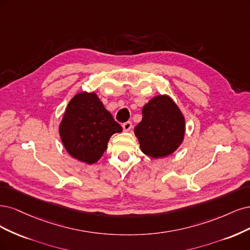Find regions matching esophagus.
I'll return each instance as SVG.
<instances>
[{"label": "esophagus", "instance_id": "1", "mask_svg": "<svg viewBox=\"0 0 250 250\" xmlns=\"http://www.w3.org/2000/svg\"><path fill=\"white\" fill-rule=\"evenodd\" d=\"M132 127H133L132 122H126V123H125V124L123 125V128H124V131H125V132L130 131Z\"/></svg>", "mask_w": 250, "mask_h": 250}]
</instances>
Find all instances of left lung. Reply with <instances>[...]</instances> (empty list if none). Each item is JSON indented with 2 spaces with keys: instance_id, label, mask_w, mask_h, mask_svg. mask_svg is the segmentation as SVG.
I'll list each match as a JSON object with an SVG mask.
<instances>
[{
  "instance_id": "obj_1",
  "label": "left lung",
  "mask_w": 250,
  "mask_h": 250,
  "mask_svg": "<svg viewBox=\"0 0 250 250\" xmlns=\"http://www.w3.org/2000/svg\"><path fill=\"white\" fill-rule=\"evenodd\" d=\"M185 134V119L174 102L158 95L142 109V120L135 127L141 150L152 158H163L180 146Z\"/></svg>"
}]
</instances>
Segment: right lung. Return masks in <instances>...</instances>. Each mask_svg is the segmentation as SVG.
Segmentation results:
<instances>
[{
  "label": "right lung",
  "mask_w": 250,
  "mask_h": 250,
  "mask_svg": "<svg viewBox=\"0 0 250 250\" xmlns=\"http://www.w3.org/2000/svg\"><path fill=\"white\" fill-rule=\"evenodd\" d=\"M122 131L93 92L79 93L71 99L59 127L68 154L87 164L96 162L107 149L110 137Z\"/></svg>",
  "instance_id": "add662e5"
}]
</instances>
